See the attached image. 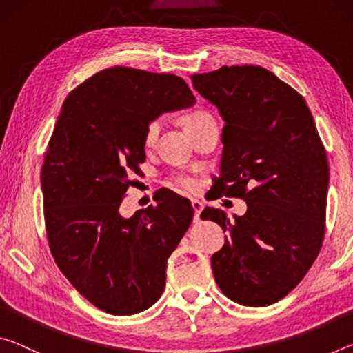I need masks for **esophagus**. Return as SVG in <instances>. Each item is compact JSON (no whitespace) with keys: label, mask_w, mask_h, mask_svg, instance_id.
<instances>
[{"label":"esophagus","mask_w":353,"mask_h":353,"mask_svg":"<svg viewBox=\"0 0 353 353\" xmlns=\"http://www.w3.org/2000/svg\"><path fill=\"white\" fill-rule=\"evenodd\" d=\"M191 207H193L194 210V223H198L201 219V212L202 208H204V204H202L199 199H191Z\"/></svg>","instance_id":"1"}]
</instances>
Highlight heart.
<instances>
[{"mask_svg": "<svg viewBox=\"0 0 353 353\" xmlns=\"http://www.w3.org/2000/svg\"><path fill=\"white\" fill-rule=\"evenodd\" d=\"M207 121H213V118L204 110H191V112L185 113V115L182 117V123H183L185 132L187 134L191 132V130L198 129L199 126H202V124ZM160 129H162V121H160V119H154V121L148 124V128L145 130V146L146 148H151L154 145L160 134ZM172 185L183 191H194L196 188H198V181L191 176H176L174 179H172Z\"/></svg>", "mask_w": 353, "mask_h": 353, "instance_id": "1", "label": "heart"}]
</instances>
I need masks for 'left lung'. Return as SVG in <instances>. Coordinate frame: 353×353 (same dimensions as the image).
Segmentation results:
<instances>
[{"label": "left lung", "mask_w": 353, "mask_h": 353, "mask_svg": "<svg viewBox=\"0 0 353 353\" xmlns=\"http://www.w3.org/2000/svg\"><path fill=\"white\" fill-rule=\"evenodd\" d=\"M218 107L223 128L218 198H240L243 216L204 208L227 232L212 256L224 294L246 307L279 302L305 277L325 232L328 163L305 99L259 65L190 76Z\"/></svg>", "instance_id": "left-lung-1"}]
</instances>
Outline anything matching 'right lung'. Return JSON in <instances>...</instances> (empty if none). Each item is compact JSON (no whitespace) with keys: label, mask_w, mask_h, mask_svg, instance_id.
Listing matches in <instances>:
<instances>
[{"label":"right lung","mask_w":353,"mask_h":353,"mask_svg":"<svg viewBox=\"0 0 353 353\" xmlns=\"http://www.w3.org/2000/svg\"><path fill=\"white\" fill-rule=\"evenodd\" d=\"M196 103L176 74L112 67L71 92L41 168L45 225L56 265L105 313L145 312L165 290L172 250L188 230L190 201L163 190L155 205L119 214L145 162V130L163 112Z\"/></svg>","instance_id":"add662e5"}]
</instances>
